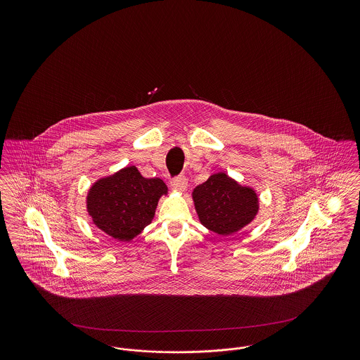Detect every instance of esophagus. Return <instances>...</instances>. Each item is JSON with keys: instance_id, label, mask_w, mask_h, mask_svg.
I'll use <instances>...</instances> for the list:
<instances>
[{"instance_id": "1", "label": "esophagus", "mask_w": 360, "mask_h": 360, "mask_svg": "<svg viewBox=\"0 0 360 360\" xmlns=\"http://www.w3.org/2000/svg\"><path fill=\"white\" fill-rule=\"evenodd\" d=\"M188 186V178L185 175H179L172 179V188L178 191H184Z\"/></svg>"}]
</instances>
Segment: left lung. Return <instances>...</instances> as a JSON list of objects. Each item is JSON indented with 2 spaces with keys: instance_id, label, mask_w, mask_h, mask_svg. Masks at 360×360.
I'll return each mask as SVG.
<instances>
[{
  "instance_id": "1",
  "label": "left lung",
  "mask_w": 360,
  "mask_h": 360,
  "mask_svg": "<svg viewBox=\"0 0 360 360\" xmlns=\"http://www.w3.org/2000/svg\"><path fill=\"white\" fill-rule=\"evenodd\" d=\"M200 221L219 235H232L251 223L257 213V193L240 186L226 174L212 175L193 191Z\"/></svg>"
}]
</instances>
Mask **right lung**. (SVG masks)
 <instances>
[{
	"instance_id": "1",
	"label": "right lung",
	"mask_w": 360,
	"mask_h": 360,
	"mask_svg": "<svg viewBox=\"0 0 360 360\" xmlns=\"http://www.w3.org/2000/svg\"><path fill=\"white\" fill-rule=\"evenodd\" d=\"M167 186L160 178H144L135 166L96 182L87 194L94 224L115 239L132 240L154 219Z\"/></svg>"
}]
</instances>
